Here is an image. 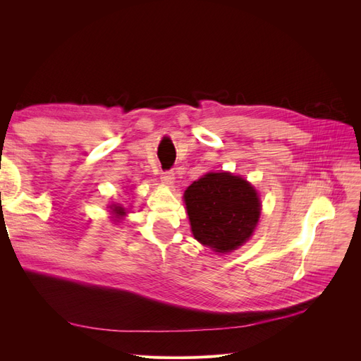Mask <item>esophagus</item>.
Masks as SVG:
<instances>
[{"instance_id":"1","label":"esophagus","mask_w":361,"mask_h":361,"mask_svg":"<svg viewBox=\"0 0 361 361\" xmlns=\"http://www.w3.org/2000/svg\"><path fill=\"white\" fill-rule=\"evenodd\" d=\"M161 180L166 183V185H169V187H173V183H174V173L173 171H162L161 173Z\"/></svg>"}]
</instances>
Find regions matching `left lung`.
<instances>
[{"instance_id": "obj_1", "label": "left lung", "mask_w": 361, "mask_h": 361, "mask_svg": "<svg viewBox=\"0 0 361 361\" xmlns=\"http://www.w3.org/2000/svg\"><path fill=\"white\" fill-rule=\"evenodd\" d=\"M183 200L194 238L223 255L248 241L262 211L253 185L228 171L206 173L190 185Z\"/></svg>"}]
</instances>
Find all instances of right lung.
<instances>
[{"label":"right lung","mask_w":361,"mask_h":361,"mask_svg":"<svg viewBox=\"0 0 361 361\" xmlns=\"http://www.w3.org/2000/svg\"><path fill=\"white\" fill-rule=\"evenodd\" d=\"M110 207H111V214L114 215V220H116V221L122 220V218L126 215V207H123V206H120V204H111Z\"/></svg>","instance_id":"right-lung-1"}]
</instances>
